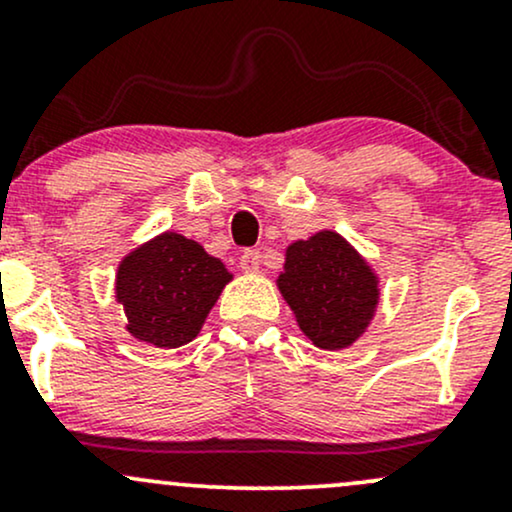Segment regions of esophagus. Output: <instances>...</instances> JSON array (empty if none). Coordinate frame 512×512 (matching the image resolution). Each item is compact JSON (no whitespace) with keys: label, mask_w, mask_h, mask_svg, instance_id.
I'll return each mask as SVG.
<instances>
[{"label":"esophagus","mask_w":512,"mask_h":512,"mask_svg":"<svg viewBox=\"0 0 512 512\" xmlns=\"http://www.w3.org/2000/svg\"><path fill=\"white\" fill-rule=\"evenodd\" d=\"M260 262H262L260 250H245L243 255H240V269L248 274L257 272V269H260Z\"/></svg>","instance_id":"1"}]
</instances>
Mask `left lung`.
I'll use <instances>...</instances> for the list:
<instances>
[{"label": "left lung", "instance_id": "1", "mask_svg": "<svg viewBox=\"0 0 512 512\" xmlns=\"http://www.w3.org/2000/svg\"><path fill=\"white\" fill-rule=\"evenodd\" d=\"M276 286L301 332L325 351L361 339L380 303V279L366 257L327 228L293 240Z\"/></svg>", "mask_w": 512, "mask_h": 512}]
</instances>
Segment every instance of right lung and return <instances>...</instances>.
Here are the masks:
<instances>
[{
    "mask_svg": "<svg viewBox=\"0 0 512 512\" xmlns=\"http://www.w3.org/2000/svg\"><path fill=\"white\" fill-rule=\"evenodd\" d=\"M233 274L197 240L166 231L117 264L115 301L127 332L156 349H178L202 330Z\"/></svg>",
    "mask_w": 512,
    "mask_h": 512,
    "instance_id": "obj_1",
    "label": "right lung"
}]
</instances>
